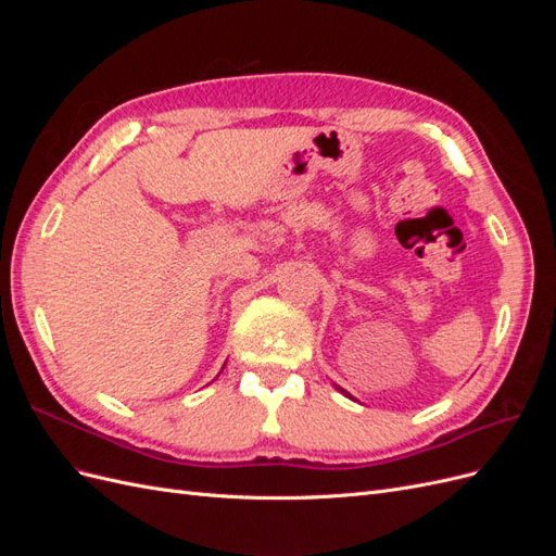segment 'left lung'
<instances>
[{"instance_id": "1", "label": "left lung", "mask_w": 556, "mask_h": 556, "mask_svg": "<svg viewBox=\"0 0 556 556\" xmlns=\"http://www.w3.org/2000/svg\"><path fill=\"white\" fill-rule=\"evenodd\" d=\"M336 390H339V392H341V394H345V396H348V399H352V396H350V394H348V392H345V390H343V387H339V384H336Z\"/></svg>"}]
</instances>
